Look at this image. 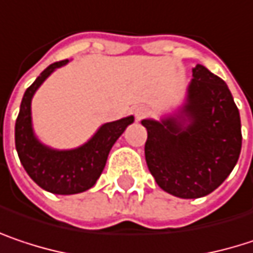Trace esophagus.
<instances>
[{
    "label": "esophagus",
    "instance_id": "1",
    "mask_svg": "<svg viewBox=\"0 0 253 253\" xmlns=\"http://www.w3.org/2000/svg\"><path fill=\"white\" fill-rule=\"evenodd\" d=\"M148 114H149V110H148L146 107H143V105H140V107H136V108H134V117H136V120H137V122H140V120L146 119V117H148Z\"/></svg>",
    "mask_w": 253,
    "mask_h": 253
}]
</instances>
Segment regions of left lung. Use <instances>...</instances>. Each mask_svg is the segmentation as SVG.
<instances>
[{
	"instance_id": "left-lung-1",
	"label": "left lung",
	"mask_w": 253,
	"mask_h": 253,
	"mask_svg": "<svg viewBox=\"0 0 253 253\" xmlns=\"http://www.w3.org/2000/svg\"><path fill=\"white\" fill-rule=\"evenodd\" d=\"M145 158L156 184L179 198L213 193L238 164L241 116L226 82L195 65L185 100L172 114L145 119Z\"/></svg>"
}]
</instances>
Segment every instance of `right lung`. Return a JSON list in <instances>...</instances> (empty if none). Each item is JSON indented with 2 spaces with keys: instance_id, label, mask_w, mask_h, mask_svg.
Masks as SVG:
<instances>
[{
  "instance_id": "right-lung-1",
  "label": "right lung",
  "mask_w": 253,
  "mask_h": 253,
  "mask_svg": "<svg viewBox=\"0 0 253 253\" xmlns=\"http://www.w3.org/2000/svg\"><path fill=\"white\" fill-rule=\"evenodd\" d=\"M69 60L49 65L26 89L15 122V149L26 172L36 184L59 195L84 193L94 187L103 172L108 153L128 125L133 116L104 123L84 145L74 149H55L39 140L32 120V100L40 85L58 68Z\"/></svg>"
}]
</instances>
